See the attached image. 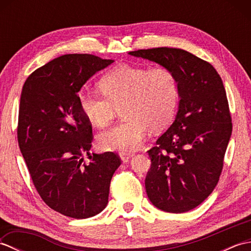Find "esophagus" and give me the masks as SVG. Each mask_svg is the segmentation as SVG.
Returning a JSON list of instances; mask_svg holds the SVG:
<instances>
[{
  "label": "esophagus",
  "instance_id": "obj_1",
  "mask_svg": "<svg viewBox=\"0 0 251 251\" xmlns=\"http://www.w3.org/2000/svg\"><path fill=\"white\" fill-rule=\"evenodd\" d=\"M134 155H135L134 153H120V156L123 162H128Z\"/></svg>",
  "mask_w": 251,
  "mask_h": 251
}]
</instances>
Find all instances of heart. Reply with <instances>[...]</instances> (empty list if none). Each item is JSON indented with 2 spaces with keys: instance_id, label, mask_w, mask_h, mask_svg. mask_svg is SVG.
<instances>
[{
  "instance_id": "obj_1",
  "label": "heart",
  "mask_w": 251,
  "mask_h": 251,
  "mask_svg": "<svg viewBox=\"0 0 251 251\" xmlns=\"http://www.w3.org/2000/svg\"><path fill=\"white\" fill-rule=\"evenodd\" d=\"M99 87L102 94L90 89L78 93L79 109L94 125L103 127L122 106L125 119L98 136L101 149L122 153L137 150L149 128L167 127L180 98L178 77L167 67L120 65L101 77Z\"/></svg>"
}]
</instances>
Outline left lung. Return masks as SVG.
Here are the masks:
<instances>
[{"mask_svg":"<svg viewBox=\"0 0 251 251\" xmlns=\"http://www.w3.org/2000/svg\"><path fill=\"white\" fill-rule=\"evenodd\" d=\"M129 55L172 69L178 77V113L148 151L151 167L146 190L158 209L189 211L216 188L231 138L232 119L222 79L209 62L180 49L157 47Z\"/></svg>","mask_w":251,"mask_h":251,"instance_id":"left-lung-1","label":"left lung"}]
</instances>
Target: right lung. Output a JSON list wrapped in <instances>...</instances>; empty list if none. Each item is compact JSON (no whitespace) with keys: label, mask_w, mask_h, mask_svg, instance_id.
I'll return each instance as SVG.
<instances>
[{"label":"right lung","mask_w":251,"mask_h":251,"mask_svg":"<svg viewBox=\"0 0 251 251\" xmlns=\"http://www.w3.org/2000/svg\"><path fill=\"white\" fill-rule=\"evenodd\" d=\"M112 62L90 54L63 55L31 73L21 92L17 138L32 182L47 206L74 219L104 209L121 165L116 153H89L92 124L77 100L87 79Z\"/></svg>","instance_id":"add662e5"}]
</instances>
